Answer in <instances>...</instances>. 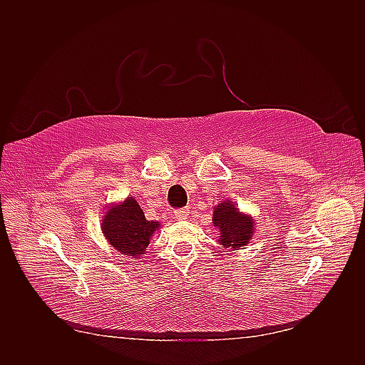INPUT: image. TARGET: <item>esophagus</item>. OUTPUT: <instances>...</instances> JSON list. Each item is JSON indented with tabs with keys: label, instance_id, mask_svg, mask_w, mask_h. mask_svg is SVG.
Here are the masks:
<instances>
[{
	"label": "esophagus",
	"instance_id": "34e87169",
	"mask_svg": "<svg viewBox=\"0 0 365 365\" xmlns=\"http://www.w3.org/2000/svg\"><path fill=\"white\" fill-rule=\"evenodd\" d=\"M173 216H175V219H180V220H182V219H187V216H189V208H176L175 212H173Z\"/></svg>",
	"mask_w": 365,
	"mask_h": 365
}]
</instances>
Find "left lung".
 I'll use <instances>...</instances> for the list:
<instances>
[{
  "mask_svg": "<svg viewBox=\"0 0 365 365\" xmlns=\"http://www.w3.org/2000/svg\"><path fill=\"white\" fill-rule=\"evenodd\" d=\"M213 224L220 231V245L227 248L247 245L254 233L252 219L242 215L231 201L216 205L213 212Z\"/></svg>",
  "mask_w": 365,
  "mask_h": 365,
  "instance_id": "1",
  "label": "left lung"
}]
</instances>
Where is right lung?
Wrapping results in <instances>:
<instances>
[{
	"mask_svg": "<svg viewBox=\"0 0 365 365\" xmlns=\"http://www.w3.org/2000/svg\"><path fill=\"white\" fill-rule=\"evenodd\" d=\"M158 225V222L145 217L134 197H128L123 204L108 210L102 220V231L118 252L137 257L145 252Z\"/></svg>",
	"mask_w": 365,
	"mask_h": 365,
	"instance_id": "1",
	"label": "right lung"
}]
</instances>
